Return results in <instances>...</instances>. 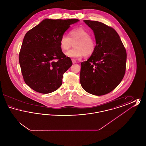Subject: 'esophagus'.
Listing matches in <instances>:
<instances>
[{"mask_svg": "<svg viewBox=\"0 0 146 146\" xmlns=\"http://www.w3.org/2000/svg\"><path fill=\"white\" fill-rule=\"evenodd\" d=\"M72 63H73V64L76 63V61L75 60H73V59H72Z\"/></svg>", "mask_w": 146, "mask_h": 146, "instance_id": "1", "label": "esophagus"}]
</instances>
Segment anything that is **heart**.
<instances>
[{
	"label": "heart",
	"mask_w": 146,
	"mask_h": 146,
	"mask_svg": "<svg viewBox=\"0 0 146 146\" xmlns=\"http://www.w3.org/2000/svg\"><path fill=\"white\" fill-rule=\"evenodd\" d=\"M60 47L62 51H66L74 46V49L68 51L66 55L72 58H85L92 55L96 48L95 38L90 35L88 31L79 27L70 31L68 36L63 35L60 39Z\"/></svg>",
	"instance_id": "1"
}]
</instances>
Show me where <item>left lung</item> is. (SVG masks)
<instances>
[{
	"mask_svg": "<svg viewBox=\"0 0 146 146\" xmlns=\"http://www.w3.org/2000/svg\"><path fill=\"white\" fill-rule=\"evenodd\" d=\"M84 22L94 33L96 48L86 61L81 63L80 82L88 93L104 95L113 90L124 76L126 50L113 28L98 21Z\"/></svg>",
	"mask_w": 146,
	"mask_h": 146,
	"instance_id": "1",
	"label": "left lung"
}]
</instances>
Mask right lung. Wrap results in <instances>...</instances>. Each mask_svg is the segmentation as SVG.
<instances>
[{
	"instance_id": "right-lung-1",
	"label": "right lung",
	"mask_w": 146,
	"mask_h": 146,
	"mask_svg": "<svg viewBox=\"0 0 146 146\" xmlns=\"http://www.w3.org/2000/svg\"><path fill=\"white\" fill-rule=\"evenodd\" d=\"M78 19H46L25 35L19 54L25 82L33 90L49 94L62 84L63 75L72 65L60 47V39Z\"/></svg>"
}]
</instances>
